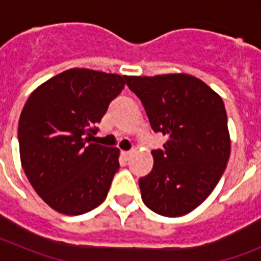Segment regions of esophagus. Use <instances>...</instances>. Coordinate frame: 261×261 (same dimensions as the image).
Segmentation results:
<instances>
[{"label":"esophagus","instance_id":"34e87169","mask_svg":"<svg viewBox=\"0 0 261 261\" xmlns=\"http://www.w3.org/2000/svg\"><path fill=\"white\" fill-rule=\"evenodd\" d=\"M130 151H121V155H123V158L125 159V161H128L129 159V156H130Z\"/></svg>","mask_w":261,"mask_h":261}]
</instances>
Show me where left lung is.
Segmentation results:
<instances>
[{
	"instance_id": "1",
	"label": "left lung",
	"mask_w": 261,
	"mask_h": 261,
	"mask_svg": "<svg viewBox=\"0 0 261 261\" xmlns=\"http://www.w3.org/2000/svg\"><path fill=\"white\" fill-rule=\"evenodd\" d=\"M154 132L167 136L153 150L150 174L138 180L144 204L165 217L190 213L213 192L230 156L223 100L191 74L128 75Z\"/></svg>"
}]
</instances>
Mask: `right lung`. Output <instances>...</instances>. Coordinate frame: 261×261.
<instances>
[{
	"label": "right lung",
	"mask_w": 261,
	"mask_h": 261,
	"mask_svg": "<svg viewBox=\"0 0 261 261\" xmlns=\"http://www.w3.org/2000/svg\"><path fill=\"white\" fill-rule=\"evenodd\" d=\"M126 75L69 69L32 91L18 123L20 163L52 209L66 216L93 211L107 197L120 150L91 142Z\"/></svg>",
	"instance_id": "right-lung-1"
}]
</instances>
